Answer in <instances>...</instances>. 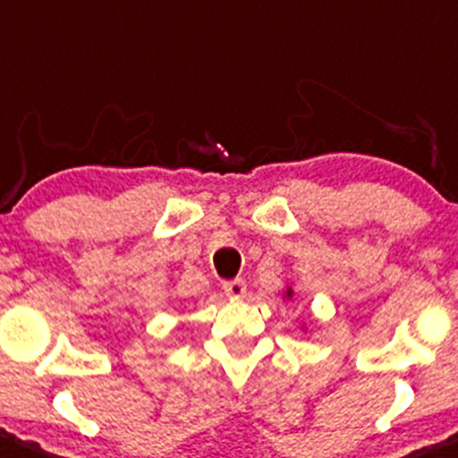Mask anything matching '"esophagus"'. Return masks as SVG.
Segmentation results:
<instances>
[{"instance_id":"34e87169","label":"esophagus","mask_w":458,"mask_h":458,"mask_svg":"<svg viewBox=\"0 0 458 458\" xmlns=\"http://www.w3.org/2000/svg\"><path fill=\"white\" fill-rule=\"evenodd\" d=\"M223 291L229 295V298H244V293H247V284H244V280L235 277V280L223 282Z\"/></svg>"}]
</instances>
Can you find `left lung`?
Listing matches in <instances>:
<instances>
[{
  "instance_id": "1",
  "label": "left lung",
  "mask_w": 458,
  "mask_h": 458,
  "mask_svg": "<svg viewBox=\"0 0 458 458\" xmlns=\"http://www.w3.org/2000/svg\"><path fill=\"white\" fill-rule=\"evenodd\" d=\"M286 295H291V289H289V291H286Z\"/></svg>"
}]
</instances>
